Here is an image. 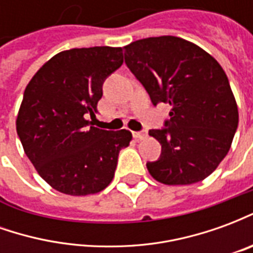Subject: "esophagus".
<instances>
[{
	"label": "esophagus",
	"instance_id": "obj_1",
	"mask_svg": "<svg viewBox=\"0 0 253 253\" xmlns=\"http://www.w3.org/2000/svg\"><path fill=\"white\" fill-rule=\"evenodd\" d=\"M132 137L138 139V141H141V139H145V138L148 137V131L146 130H142V131H134L132 132Z\"/></svg>",
	"mask_w": 253,
	"mask_h": 253
}]
</instances>
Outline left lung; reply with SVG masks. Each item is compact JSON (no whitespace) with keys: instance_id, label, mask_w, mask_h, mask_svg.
I'll use <instances>...</instances> for the list:
<instances>
[{"instance_id":"1","label":"left lung","mask_w":253,"mask_h":253,"mask_svg":"<svg viewBox=\"0 0 253 253\" xmlns=\"http://www.w3.org/2000/svg\"><path fill=\"white\" fill-rule=\"evenodd\" d=\"M125 62L153 105L168 104L164 128L149 134L161 145L148 163L154 179L186 186L206 179L228 154L239 110L221 65L194 43L176 36L135 41L125 47Z\"/></svg>"}]
</instances>
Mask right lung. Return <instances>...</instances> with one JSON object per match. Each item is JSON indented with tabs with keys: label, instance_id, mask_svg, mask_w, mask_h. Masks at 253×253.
Here are the masks:
<instances>
[{
	"label": "right lung",
	"instance_id": "add662e5",
	"mask_svg": "<svg viewBox=\"0 0 253 253\" xmlns=\"http://www.w3.org/2000/svg\"><path fill=\"white\" fill-rule=\"evenodd\" d=\"M122 63L121 47L72 48L54 55L27 85L16 130L27 157L54 190L97 194L114 179L131 132L101 130L93 121L105 78Z\"/></svg>",
	"mask_w": 253,
	"mask_h": 253
}]
</instances>
